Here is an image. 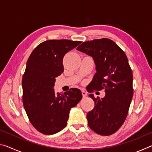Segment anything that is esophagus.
<instances>
[{"instance_id": "1", "label": "esophagus", "mask_w": 152, "mask_h": 152, "mask_svg": "<svg viewBox=\"0 0 152 152\" xmlns=\"http://www.w3.org/2000/svg\"><path fill=\"white\" fill-rule=\"evenodd\" d=\"M82 94L83 98H85L87 96V92L85 91H82Z\"/></svg>"}]
</instances>
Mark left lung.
Masks as SVG:
<instances>
[{"mask_svg":"<svg viewBox=\"0 0 152 152\" xmlns=\"http://www.w3.org/2000/svg\"><path fill=\"white\" fill-rule=\"evenodd\" d=\"M76 50L93 58L96 72L91 86L105 92L101 99L88 95L94 101L86 115L89 127L99 135H111L124 123L133 97V74L127 56L107 38L84 42Z\"/></svg>","mask_w":152,"mask_h":152,"instance_id":"8db88e82","label":"left lung"}]
</instances>
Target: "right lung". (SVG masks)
Returning a JSON list of instances; mask_svg holds the SVG:
<instances>
[{
	"label": "right lung",
	"mask_w": 152,
	"mask_h": 152,
	"mask_svg": "<svg viewBox=\"0 0 152 152\" xmlns=\"http://www.w3.org/2000/svg\"><path fill=\"white\" fill-rule=\"evenodd\" d=\"M80 43L67 39L45 41L28 59L22 80L23 103L31 123L43 134L63 129L70 109L82 99V92L76 88L63 94L54 92L56 78L64 72V56Z\"/></svg>",
	"instance_id": "add662e5"
}]
</instances>
